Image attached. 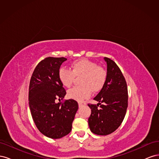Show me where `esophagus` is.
Masks as SVG:
<instances>
[{"mask_svg":"<svg viewBox=\"0 0 159 159\" xmlns=\"http://www.w3.org/2000/svg\"><path fill=\"white\" fill-rule=\"evenodd\" d=\"M78 105H79L80 107H81V106H83V103L81 102H78Z\"/></svg>","mask_w":159,"mask_h":159,"instance_id":"34e87169","label":"esophagus"}]
</instances>
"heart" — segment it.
<instances>
[{"label":"heart","instance_id":"obj_1","mask_svg":"<svg viewBox=\"0 0 159 159\" xmlns=\"http://www.w3.org/2000/svg\"><path fill=\"white\" fill-rule=\"evenodd\" d=\"M81 75V85L75 86L68 91V98L79 102L89 98L93 91L98 92L102 89L106 82L107 74L102 67L85 58L72 62L71 70L61 68L58 71L59 80L66 88L71 87L75 77Z\"/></svg>","mask_w":159,"mask_h":159}]
</instances>
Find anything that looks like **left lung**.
Listing matches in <instances>:
<instances>
[{"label":"left lung","mask_w":159,"mask_h":159,"mask_svg":"<svg viewBox=\"0 0 159 159\" xmlns=\"http://www.w3.org/2000/svg\"><path fill=\"white\" fill-rule=\"evenodd\" d=\"M107 63V80L94 98L97 105L88 104L91 110L88 123L91 131L98 135L114 132L123 122L128 106V91L125 79L115 62L104 57Z\"/></svg>","instance_id":"8db88e82"}]
</instances>
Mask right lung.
I'll use <instances>...</instances> for the list:
<instances>
[{"instance_id":"obj_1","label":"right lung","mask_w":159,"mask_h":159,"mask_svg":"<svg viewBox=\"0 0 159 159\" xmlns=\"http://www.w3.org/2000/svg\"><path fill=\"white\" fill-rule=\"evenodd\" d=\"M66 57H48L33 71L28 100L32 119L38 129L51 139H60L69 134L78 109L74 99L56 103L64 98L66 91L58 78V71Z\"/></svg>"}]
</instances>
